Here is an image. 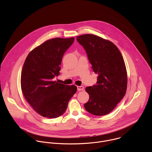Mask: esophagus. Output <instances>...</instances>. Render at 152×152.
Instances as JSON below:
<instances>
[{
	"instance_id": "1",
	"label": "esophagus",
	"mask_w": 152,
	"mask_h": 152,
	"mask_svg": "<svg viewBox=\"0 0 152 152\" xmlns=\"http://www.w3.org/2000/svg\"><path fill=\"white\" fill-rule=\"evenodd\" d=\"M77 89L78 91H83L84 88L83 86H77Z\"/></svg>"
}]
</instances>
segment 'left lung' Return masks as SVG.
Returning <instances> with one entry per match:
<instances>
[{"label":"left lung","instance_id":"obj_1","mask_svg":"<svg viewBox=\"0 0 152 152\" xmlns=\"http://www.w3.org/2000/svg\"><path fill=\"white\" fill-rule=\"evenodd\" d=\"M76 39L86 50L93 72L98 74L97 84L85 89L90 99L84 104L85 109L94 115H106L126 92L127 77L123 58L113 42L97 35L84 34Z\"/></svg>","mask_w":152,"mask_h":152}]
</instances>
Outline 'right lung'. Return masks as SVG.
<instances>
[{
  "mask_svg": "<svg viewBox=\"0 0 152 152\" xmlns=\"http://www.w3.org/2000/svg\"><path fill=\"white\" fill-rule=\"evenodd\" d=\"M74 37L56 38L44 42L28 55L21 74V88L25 98L40 115L55 118L66 112L77 87L54 81L59 75L64 53Z\"/></svg>",
  "mask_w": 152,
  "mask_h": 152,
  "instance_id": "obj_1",
  "label": "right lung"
}]
</instances>
